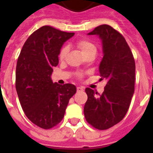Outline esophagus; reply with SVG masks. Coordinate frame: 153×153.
Wrapping results in <instances>:
<instances>
[{"mask_svg": "<svg viewBox=\"0 0 153 153\" xmlns=\"http://www.w3.org/2000/svg\"><path fill=\"white\" fill-rule=\"evenodd\" d=\"M76 90H77V92H83V88L82 87V86H77Z\"/></svg>", "mask_w": 153, "mask_h": 153, "instance_id": "34e87169", "label": "esophagus"}]
</instances>
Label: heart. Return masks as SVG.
<instances>
[{
    "label": "heart",
    "mask_w": 153,
    "mask_h": 153,
    "mask_svg": "<svg viewBox=\"0 0 153 153\" xmlns=\"http://www.w3.org/2000/svg\"><path fill=\"white\" fill-rule=\"evenodd\" d=\"M77 47L80 50L81 53H83V55L87 54L88 53L91 52L93 51H97V48L93 44H92L91 42L88 41V40H81L77 42ZM67 51H68V49H67V47H63V48L61 49L60 52V54H59V58H60V60H63L66 56L67 53Z\"/></svg>",
    "instance_id": "obj_1"
}]
</instances>
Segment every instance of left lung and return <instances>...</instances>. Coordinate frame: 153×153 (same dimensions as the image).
<instances>
[{"label":"left lung","instance_id":"left-lung-1","mask_svg":"<svg viewBox=\"0 0 153 153\" xmlns=\"http://www.w3.org/2000/svg\"><path fill=\"white\" fill-rule=\"evenodd\" d=\"M87 34L97 35L102 42L103 56L99 72L106 85L101 95L90 88L85 90L88 99L83 111L90 125L103 130L120 123L129 109L134 93L136 65L125 38L112 27L102 24Z\"/></svg>","mask_w":153,"mask_h":153}]
</instances>
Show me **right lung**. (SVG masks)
Segmentation results:
<instances>
[{
  "mask_svg": "<svg viewBox=\"0 0 153 153\" xmlns=\"http://www.w3.org/2000/svg\"><path fill=\"white\" fill-rule=\"evenodd\" d=\"M74 35L42 27L28 37L17 60L16 90L21 107L31 122L43 129H51L63 120L76 92L74 84L62 86L51 79L63 44Z\"/></svg>",
  "mask_w": 153,
  "mask_h": 153,
  "instance_id": "add662e5",
  "label": "right lung"
}]
</instances>
